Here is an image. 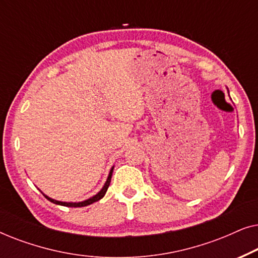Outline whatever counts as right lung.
<instances>
[{"label":"right lung","instance_id":"1","mask_svg":"<svg viewBox=\"0 0 258 258\" xmlns=\"http://www.w3.org/2000/svg\"><path fill=\"white\" fill-rule=\"evenodd\" d=\"M112 170H114V167L111 168L110 172H109V176L107 178V182H105V184L103 185V188L101 189V191L96 194V195L91 197V199L87 200V201H83V202H79V203H72V202H59V201H56V200H52L50 197L45 196V199L50 201V202L55 203V204H59V206H64V207H72V208H79V207H86V206H89V204L94 203V202H97V201H100L102 197L105 195V192H107V190L109 188V184H110V181H111V175H112Z\"/></svg>","mask_w":258,"mask_h":258}]
</instances>
